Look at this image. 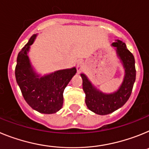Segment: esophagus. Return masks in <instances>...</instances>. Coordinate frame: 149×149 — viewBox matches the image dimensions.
I'll return each mask as SVG.
<instances>
[{"instance_id": "1", "label": "esophagus", "mask_w": 149, "mask_h": 149, "mask_svg": "<svg viewBox=\"0 0 149 149\" xmlns=\"http://www.w3.org/2000/svg\"><path fill=\"white\" fill-rule=\"evenodd\" d=\"M84 67V64L82 63V62H79L78 64H77V66H76V68H77V73H79L80 71L82 70V68H83Z\"/></svg>"}]
</instances>
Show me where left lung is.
I'll return each instance as SVG.
<instances>
[{
    "label": "left lung",
    "instance_id": "left-lung-1",
    "mask_svg": "<svg viewBox=\"0 0 149 149\" xmlns=\"http://www.w3.org/2000/svg\"><path fill=\"white\" fill-rule=\"evenodd\" d=\"M117 57L125 70V76L119 88L112 93H104L97 88L85 73H81L82 88L85 94V103L94 113L105 116L121 108L130 97L136 80L135 59L126 47V44L119 40L112 43Z\"/></svg>",
    "mask_w": 149,
    "mask_h": 149
}]
</instances>
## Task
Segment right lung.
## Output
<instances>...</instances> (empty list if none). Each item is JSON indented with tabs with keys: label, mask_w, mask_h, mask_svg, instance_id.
Instances as JSON below:
<instances>
[{
	"label": "right lung",
	"mask_w": 149,
	"mask_h": 149,
	"mask_svg": "<svg viewBox=\"0 0 149 149\" xmlns=\"http://www.w3.org/2000/svg\"><path fill=\"white\" fill-rule=\"evenodd\" d=\"M37 36L33 34L19 52L15 79L30 107L40 113L53 114L62 108L64 88L76 73V68L59 70L43 76L37 73L28 55Z\"/></svg>",
	"instance_id": "1"
}]
</instances>
